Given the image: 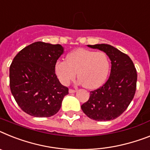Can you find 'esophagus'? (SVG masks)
I'll return each mask as SVG.
<instances>
[{"label": "esophagus", "instance_id": "34e87169", "mask_svg": "<svg viewBox=\"0 0 150 150\" xmlns=\"http://www.w3.org/2000/svg\"><path fill=\"white\" fill-rule=\"evenodd\" d=\"M69 93H75L76 92V90H74V89H69Z\"/></svg>", "mask_w": 150, "mask_h": 150}]
</instances>
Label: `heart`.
Wrapping results in <instances>:
<instances>
[{
    "label": "heart",
    "mask_w": 150,
    "mask_h": 150,
    "mask_svg": "<svg viewBox=\"0 0 150 150\" xmlns=\"http://www.w3.org/2000/svg\"><path fill=\"white\" fill-rule=\"evenodd\" d=\"M110 69V59L105 52L83 48L71 52L66 61H58L55 65L56 74L62 85H69L78 73L79 82L91 90L104 85Z\"/></svg>",
    "instance_id": "obj_1"
}]
</instances>
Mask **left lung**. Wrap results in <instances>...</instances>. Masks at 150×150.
<instances>
[{
    "label": "left lung",
    "mask_w": 150,
    "mask_h": 150,
    "mask_svg": "<svg viewBox=\"0 0 150 150\" xmlns=\"http://www.w3.org/2000/svg\"><path fill=\"white\" fill-rule=\"evenodd\" d=\"M88 46L104 52L111 61V69L108 81L91 91L81 110L97 121L114 120L125 111L133 100L137 88V70L131 59L114 46L108 44Z\"/></svg>",
    "instance_id": "8db88e82"
}]
</instances>
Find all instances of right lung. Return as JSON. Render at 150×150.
Listing matches in <instances>:
<instances>
[{
    "mask_svg": "<svg viewBox=\"0 0 150 150\" xmlns=\"http://www.w3.org/2000/svg\"><path fill=\"white\" fill-rule=\"evenodd\" d=\"M64 48L36 42L23 48L10 66V88L16 102L25 113L49 117L61 108L69 88L59 82L55 65Z\"/></svg>",
    "mask_w": 150,
    "mask_h": 150,
    "instance_id": "1",
    "label": "right lung"
}]
</instances>
